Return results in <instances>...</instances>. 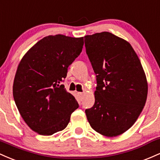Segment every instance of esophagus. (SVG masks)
<instances>
[{
    "mask_svg": "<svg viewBox=\"0 0 160 160\" xmlns=\"http://www.w3.org/2000/svg\"><path fill=\"white\" fill-rule=\"evenodd\" d=\"M77 94H78V95L81 98H82V95H83V93H82V92H78V93H77Z\"/></svg>",
    "mask_w": 160,
    "mask_h": 160,
    "instance_id": "34e87169",
    "label": "esophagus"
}]
</instances>
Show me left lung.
<instances>
[{"mask_svg":"<svg viewBox=\"0 0 160 160\" xmlns=\"http://www.w3.org/2000/svg\"><path fill=\"white\" fill-rule=\"evenodd\" d=\"M85 45L97 77L87 119L98 133L119 135L134 125L146 103L148 82L141 61L128 42L110 32L86 35Z\"/></svg>","mask_w":160,"mask_h":160,"instance_id":"8db88e82","label":"left lung"}]
</instances>
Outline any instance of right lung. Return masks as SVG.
Here are the masks:
<instances>
[{"mask_svg": "<svg viewBox=\"0 0 160 160\" xmlns=\"http://www.w3.org/2000/svg\"><path fill=\"white\" fill-rule=\"evenodd\" d=\"M83 44V37L49 35L32 47L18 66L14 101L26 123L39 134L52 135L63 130L78 108L62 82Z\"/></svg>", "mask_w": 160, "mask_h": 160, "instance_id": "1", "label": "right lung"}]
</instances>
